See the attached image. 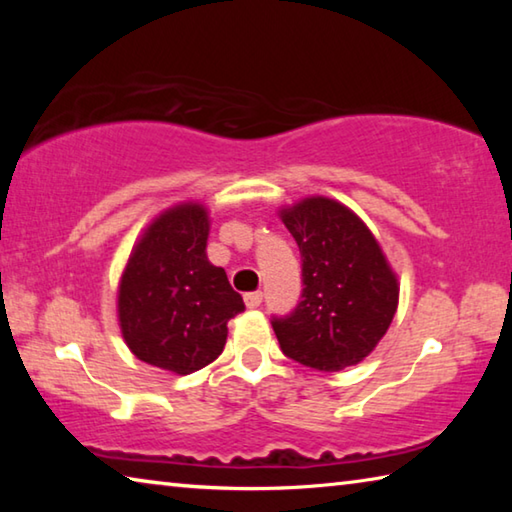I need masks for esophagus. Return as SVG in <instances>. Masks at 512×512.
Segmentation results:
<instances>
[{"label":"esophagus","instance_id":"34e87169","mask_svg":"<svg viewBox=\"0 0 512 512\" xmlns=\"http://www.w3.org/2000/svg\"><path fill=\"white\" fill-rule=\"evenodd\" d=\"M262 291H250V293H246L244 296V300H246V307L248 309H255V307H259L262 305Z\"/></svg>","mask_w":512,"mask_h":512}]
</instances>
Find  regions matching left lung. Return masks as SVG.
Wrapping results in <instances>:
<instances>
[{
    "label": "left lung",
    "mask_w": 512,
    "mask_h": 512,
    "mask_svg": "<svg viewBox=\"0 0 512 512\" xmlns=\"http://www.w3.org/2000/svg\"><path fill=\"white\" fill-rule=\"evenodd\" d=\"M302 259L300 302L271 325L302 366L336 372L375 350L397 309V280L375 237L341 203L307 198L282 212Z\"/></svg>",
    "instance_id": "1"
}]
</instances>
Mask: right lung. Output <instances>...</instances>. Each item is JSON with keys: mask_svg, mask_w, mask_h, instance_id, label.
I'll list each match as a JSON object with an SVG mask.
<instances>
[{"mask_svg": "<svg viewBox=\"0 0 512 512\" xmlns=\"http://www.w3.org/2000/svg\"><path fill=\"white\" fill-rule=\"evenodd\" d=\"M207 212L187 203L144 232L119 284V323L137 359L189 375L223 352L228 320L246 309L205 257Z\"/></svg>", "mask_w": 512, "mask_h": 512, "instance_id": "1", "label": "right lung"}]
</instances>
